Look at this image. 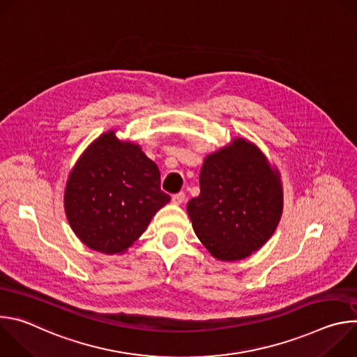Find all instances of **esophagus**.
I'll list each match as a JSON object with an SVG mask.
<instances>
[{"label": "esophagus", "instance_id": "34e87169", "mask_svg": "<svg viewBox=\"0 0 357 357\" xmlns=\"http://www.w3.org/2000/svg\"><path fill=\"white\" fill-rule=\"evenodd\" d=\"M185 202V193L183 192H179V193H175L172 196V203H175V205H181V203Z\"/></svg>", "mask_w": 357, "mask_h": 357}]
</instances>
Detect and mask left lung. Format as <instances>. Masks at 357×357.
<instances>
[{"label": "left lung", "mask_w": 357, "mask_h": 357, "mask_svg": "<svg viewBox=\"0 0 357 357\" xmlns=\"http://www.w3.org/2000/svg\"><path fill=\"white\" fill-rule=\"evenodd\" d=\"M199 185V196L186 209L197 238L215 259H247L274 234L282 213V185L257 145L234 138L209 154Z\"/></svg>", "instance_id": "left-lung-1"}]
</instances>
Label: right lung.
Instances as JSON below:
<instances>
[{
	"label": "right lung",
	"mask_w": 357,
	"mask_h": 357,
	"mask_svg": "<svg viewBox=\"0 0 357 357\" xmlns=\"http://www.w3.org/2000/svg\"><path fill=\"white\" fill-rule=\"evenodd\" d=\"M160 185L157 164L110 130L86 148L69 174L68 222L89 248L121 254L171 200Z\"/></svg>",
	"instance_id": "1"
}]
</instances>
